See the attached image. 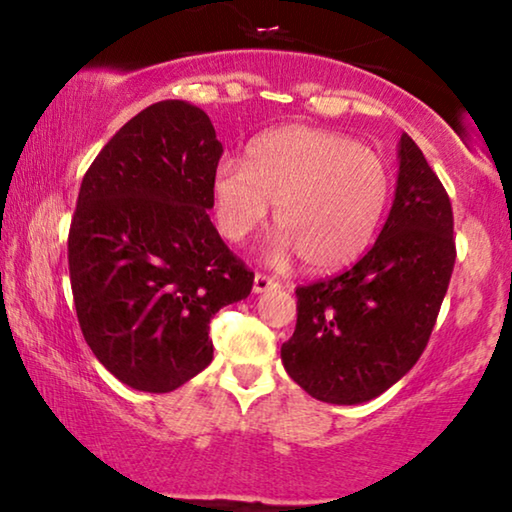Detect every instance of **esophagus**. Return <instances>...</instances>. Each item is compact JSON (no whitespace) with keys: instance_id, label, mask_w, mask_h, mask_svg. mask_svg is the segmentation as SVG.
I'll use <instances>...</instances> for the list:
<instances>
[{"instance_id":"1","label":"esophagus","mask_w":512,"mask_h":512,"mask_svg":"<svg viewBox=\"0 0 512 512\" xmlns=\"http://www.w3.org/2000/svg\"><path fill=\"white\" fill-rule=\"evenodd\" d=\"M272 286H279V282H277L275 277L263 275V272H256V277H254V291L256 293L268 291V289H272Z\"/></svg>"}]
</instances>
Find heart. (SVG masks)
<instances>
[{"instance_id":"1","label":"heart","mask_w":512,"mask_h":512,"mask_svg":"<svg viewBox=\"0 0 512 512\" xmlns=\"http://www.w3.org/2000/svg\"><path fill=\"white\" fill-rule=\"evenodd\" d=\"M212 191L226 240H247L277 205L282 240L275 261L298 254L310 270L331 272L354 263L375 240L389 207L391 172L352 137L291 125L258 137L247 165L223 158Z\"/></svg>"}]
</instances>
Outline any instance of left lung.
Returning <instances> with one entry per match:
<instances>
[{
  "label": "left lung",
  "instance_id": "8db88e82",
  "mask_svg": "<svg viewBox=\"0 0 512 512\" xmlns=\"http://www.w3.org/2000/svg\"><path fill=\"white\" fill-rule=\"evenodd\" d=\"M396 200L373 247L298 286L286 373L317 401L366 403L415 366L436 326L457 258L452 202L410 135L401 137Z\"/></svg>",
  "mask_w": 512,
  "mask_h": 512
}]
</instances>
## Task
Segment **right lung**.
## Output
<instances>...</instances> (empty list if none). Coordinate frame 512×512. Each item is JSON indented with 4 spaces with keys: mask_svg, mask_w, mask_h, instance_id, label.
<instances>
[{
    "mask_svg": "<svg viewBox=\"0 0 512 512\" xmlns=\"http://www.w3.org/2000/svg\"><path fill=\"white\" fill-rule=\"evenodd\" d=\"M223 146L205 111L151 104L83 174L67 237L83 338L132 389L167 394L209 366V321L254 272L209 221Z\"/></svg>",
    "mask_w": 512,
    "mask_h": 512,
    "instance_id": "right-lung-1",
    "label": "right lung"
}]
</instances>
